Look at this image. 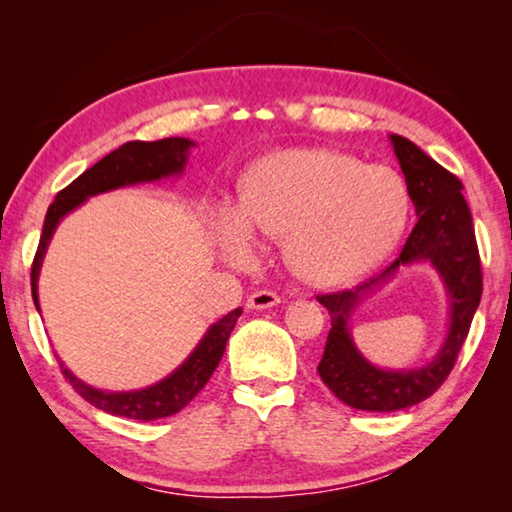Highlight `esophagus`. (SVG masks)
Instances as JSON below:
<instances>
[{
    "instance_id": "1",
    "label": "esophagus",
    "mask_w": 512,
    "mask_h": 512,
    "mask_svg": "<svg viewBox=\"0 0 512 512\" xmlns=\"http://www.w3.org/2000/svg\"><path fill=\"white\" fill-rule=\"evenodd\" d=\"M277 302H280V296H277V293H273V291L264 289V291L250 293L246 307L248 309H268V307H275Z\"/></svg>"
}]
</instances>
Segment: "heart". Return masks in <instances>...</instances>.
Returning <instances> with one entry per match:
<instances>
[{"label": "heart", "instance_id": "1", "mask_svg": "<svg viewBox=\"0 0 512 512\" xmlns=\"http://www.w3.org/2000/svg\"><path fill=\"white\" fill-rule=\"evenodd\" d=\"M409 189L381 164L332 149H284L257 160L241 183L239 210H223V255L244 264L250 237L287 239L291 273L311 287L359 280L393 253L409 221Z\"/></svg>", "mask_w": 512, "mask_h": 512}]
</instances>
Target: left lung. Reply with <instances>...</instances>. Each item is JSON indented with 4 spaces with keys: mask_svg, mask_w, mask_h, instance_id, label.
<instances>
[{
    "mask_svg": "<svg viewBox=\"0 0 512 512\" xmlns=\"http://www.w3.org/2000/svg\"><path fill=\"white\" fill-rule=\"evenodd\" d=\"M388 140L402 167L418 223L400 257L384 273L359 284L354 291L318 296V302L327 307L332 318L318 375L343 404L375 413L409 409L438 391L454 368L483 291L472 214L461 194L463 183L406 137L391 135ZM411 263L433 265L444 280L450 298L448 336L434 361L424 367L379 369L353 345L349 318L368 292Z\"/></svg>",
    "mask_w": 512,
    "mask_h": 512,
    "instance_id": "left-lung-1",
    "label": "left lung"
}]
</instances>
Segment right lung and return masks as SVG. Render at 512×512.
Returning <instances> with one entry per match:
<instances>
[{"label": "right lung", "mask_w": 512, "mask_h": 512, "mask_svg": "<svg viewBox=\"0 0 512 512\" xmlns=\"http://www.w3.org/2000/svg\"><path fill=\"white\" fill-rule=\"evenodd\" d=\"M192 146L196 144L192 140H187V137H167V140L158 142H126L121 144L117 151H112L106 158L99 160L94 167L85 169L72 185H67L63 192L56 194V201L51 203L47 210L38 253L31 266V293L38 311L40 266L49 248V241L54 237L58 223L63 221V216L74 212L76 207L83 205L90 196L112 192V189L119 187L155 183V180L162 178L180 176L187 167L189 149H192ZM239 316L241 307L232 309L230 314L216 320V323L207 329L203 339L198 341L192 354H189L169 377H164L153 386L140 388V391H101V388H94L81 381L72 370L65 368V363L60 359L58 363L60 368H63L65 379H69V384L74 386V391L79 393L85 402L97 406V409L110 415H119V418L144 422L167 418V415L185 409V406L203 391V386L210 381L212 372L219 366L225 352V343H228L230 332L235 329Z\"/></svg>", "instance_id": "1"}]
</instances>
